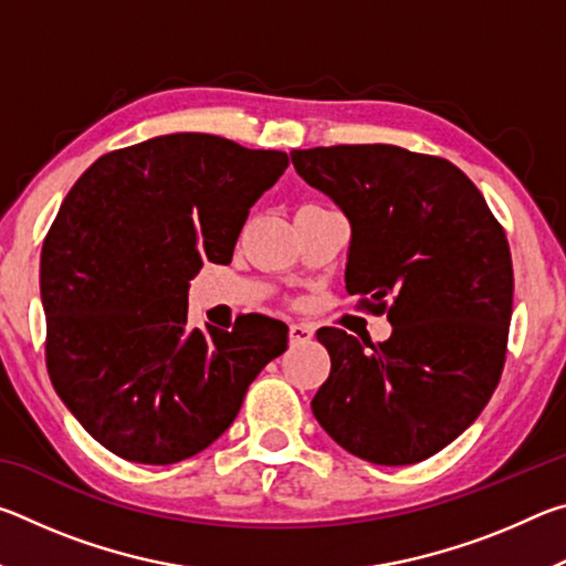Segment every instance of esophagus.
Instances as JSON below:
<instances>
[{
  "mask_svg": "<svg viewBox=\"0 0 566 566\" xmlns=\"http://www.w3.org/2000/svg\"><path fill=\"white\" fill-rule=\"evenodd\" d=\"M314 337V329L310 324H290V342L292 344H304Z\"/></svg>",
  "mask_w": 566,
  "mask_h": 566,
  "instance_id": "1",
  "label": "esophagus"
}]
</instances>
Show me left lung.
I'll return each mask as SVG.
<instances>
[{
	"mask_svg": "<svg viewBox=\"0 0 566 566\" xmlns=\"http://www.w3.org/2000/svg\"><path fill=\"white\" fill-rule=\"evenodd\" d=\"M306 185L352 224L344 282L387 314L371 344L322 327L329 377L312 411L334 442L371 464H417L444 449L500 385L514 272L504 227L452 161L395 145L294 149Z\"/></svg>",
	"mask_w": 566,
	"mask_h": 566,
	"instance_id": "8db88e82",
	"label": "left lung"
}]
</instances>
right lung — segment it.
Returning <instances> with one entry per match:
<instances>
[{"label": "right lung", "mask_w": 566, "mask_h": 566, "mask_svg": "<svg viewBox=\"0 0 566 566\" xmlns=\"http://www.w3.org/2000/svg\"><path fill=\"white\" fill-rule=\"evenodd\" d=\"M290 167L274 149L179 132L99 157L42 247L46 371L80 424L127 462L175 464L232 424L286 324L191 329L189 280L232 262L249 209Z\"/></svg>", "instance_id": "right-lung-1"}]
</instances>
